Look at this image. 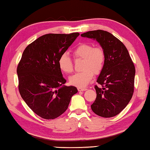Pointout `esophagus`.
<instances>
[{
  "instance_id": "34e87169",
  "label": "esophagus",
  "mask_w": 150,
  "mask_h": 150,
  "mask_svg": "<svg viewBox=\"0 0 150 150\" xmlns=\"http://www.w3.org/2000/svg\"><path fill=\"white\" fill-rule=\"evenodd\" d=\"M77 89H78L79 91H85L87 90V88H79V87Z\"/></svg>"
}]
</instances>
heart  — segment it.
Masks as SVG:
<instances>
[{
    "label": "heart",
    "mask_w": 150,
    "mask_h": 150,
    "mask_svg": "<svg viewBox=\"0 0 150 150\" xmlns=\"http://www.w3.org/2000/svg\"><path fill=\"white\" fill-rule=\"evenodd\" d=\"M75 57L83 58L82 71L75 73L69 77V83L75 87L82 88L88 85L93 77V73L97 75L102 71L105 62L104 50L100 47L93 46L89 44H81L73 50ZM58 65L63 72L70 73L73 71L72 59L67 52L60 55Z\"/></svg>",
    "instance_id": "heart-1"
}]
</instances>
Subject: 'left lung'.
<instances>
[{
    "instance_id": "obj_1",
    "label": "left lung",
    "mask_w": 150,
    "mask_h": 150,
    "mask_svg": "<svg viewBox=\"0 0 150 150\" xmlns=\"http://www.w3.org/2000/svg\"><path fill=\"white\" fill-rule=\"evenodd\" d=\"M81 35L96 40L105 54V65L96 81L101 87H95L96 98L91 109L102 117H113L132 97L135 67L125 45L110 33L98 30Z\"/></svg>"
}]
</instances>
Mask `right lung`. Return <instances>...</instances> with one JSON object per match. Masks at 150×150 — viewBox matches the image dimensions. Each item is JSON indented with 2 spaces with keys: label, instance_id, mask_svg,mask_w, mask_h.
<instances>
[{
  "label": "right lung",
  "instance_id": "right-lung-1",
  "mask_svg": "<svg viewBox=\"0 0 150 150\" xmlns=\"http://www.w3.org/2000/svg\"><path fill=\"white\" fill-rule=\"evenodd\" d=\"M78 32L69 34H48L28 45L17 67L19 92L32 111L44 119H54L67 110L72 96L77 93L73 86L64 85L58 65Z\"/></svg>",
  "mask_w": 150,
  "mask_h": 150
}]
</instances>
